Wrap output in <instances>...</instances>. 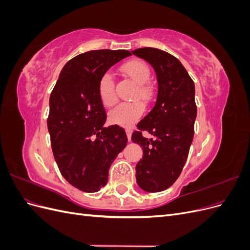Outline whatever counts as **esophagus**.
I'll return each instance as SVG.
<instances>
[{"mask_svg": "<svg viewBox=\"0 0 250 250\" xmlns=\"http://www.w3.org/2000/svg\"><path fill=\"white\" fill-rule=\"evenodd\" d=\"M131 133H132V132H131V130H130V129H127V130H126L127 139H128V141H129V142L131 141Z\"/></svg>", "mask_w": 250, "mask_h": 250, "instance_id": "obj_1", "label": "esophagus"}]
</instances>
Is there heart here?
Listing matches in <instances>:
<instances>
[{
    "instance_id": "b5f03b06",
    "label": "heart",
    "mask_w": 250,
    "mask_h": 250,
    "mask_svg": "<svg viewBox=\"0 0 250 250\" xmlns=\"http://www.w3.org/2000/svg\"><path fill=\"white\" fill-rule=\"evenodd\" d=\"M121 70L137 83V89L134 90L133 98L140 97L144 101H149L151 98V90L146 85L149 81L151 72L149 65L141 59H132L124 63ZM98 95L104 106L109 107L117 101L115 94V82L110 73H105L100 78L98 84ZM144 112V105L139 101L120 103L108 113L109 122L113 125L122 127H130L142 117Z\"/></svg>"
}]
</instances>
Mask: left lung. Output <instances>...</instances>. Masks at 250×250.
<instances>
[{
  "label": "left lung",
  "mask_w": 250,
  "mask_h": 250,
  "mask_svg": "<svg viewBox=\"0 0 250 250\" xmlns=\"http://www.w3.org/2000/svg\"><path fill=\"white\" fill-rule=\"evenodd\" d=\"M131 53L152 65L158 85L154 107L138 124L140 130H147L154 140L144 138L141 131L131 137L143 149L135 177L145 192H162L180 175L193 142L197 117L195 84L185 66L169 53L155 48Z\"/></svg>",
  "instance_id": "8db88e82"
}]
</instances>
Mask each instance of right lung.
Masks as SVG:
<instances>
[{
  "mask_svg": "<svg viewBox=\"0 0 250 250\" xmlns=\"http://www.w3.org/2000/svg\"><path fill=\"white\" fill-rule=\"evenodd\" d=\"M130 55L127 50L83 53L65 63L51 93L47 124L53 155L63 178L82 192L106 186L111 164L126 147L124 129L104 126L98 84L113 64Z\"/></svg>",
  "mask_w": 250,
  "mask_h": 250,
  "instance_id": "right-lung-1",
  "label": "right lung"
}]
</instances>
